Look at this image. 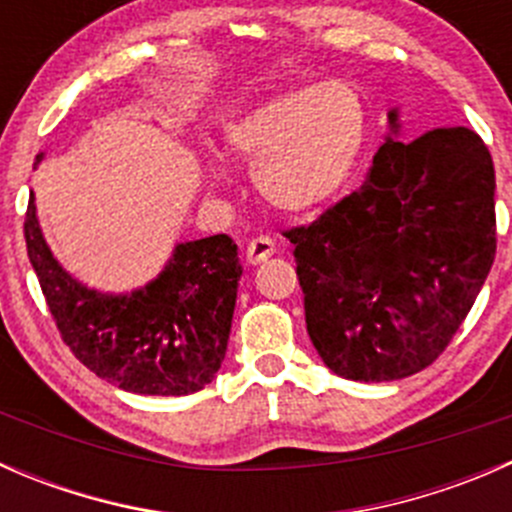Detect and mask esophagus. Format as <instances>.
Here are the masks:
<instances>
[{
    "instance_id": "34e87169",
    "label": "esophagus",
    "mask_w": 512,
    "mask_h": 512,
    "mask_svg": "<svg viewBox=\"0 0 512 512\" xmlns=\"http://www.w3.org/2000/svg\"><path fill=\"white\" fill-rule=\"evenodd\" d=\"M275 252H277L275 240H272V237H267V235H260V237H252L250 245H247L245 257H247V262H250V265H260V262L270 260Z\"/></svg>"
}]
</instances>
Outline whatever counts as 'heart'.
I'll use <instances>...</instances> for the list:
<instances>
[{"label":"heart","instance_id":"heart-1","mask_svg":"<svg viewBox=\"0 0 512 512\" xmlns=\"http://www.w3.org/2000/svg\"><path fill=\"white\" fill-rule=\"evenodd\" d=\"M369 116L361 91L329 79L250 108L225 126L230 156L252 168L270 208L312 213L344 193L366 146ZM220 180V170H213Z\"/></svg>","mask_w":512,"mask_h":512}]
</instances>
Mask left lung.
Segmentation results:
<instances>
[{"instance_id": "left-lung-1", "label": "left lung", "mask_w": 512, "mask_h": 512, "mask_svg": "<svg viewBox=\"0 0 512 512\" xmlns=\"http://www.w3.org/2000/svg\"><path fill=\"white\" fill-rule=\"evenodd\" d=\"M399 111L364 185L292 227L304 319L337 376L426 369L471 312L495 257V170L471 128L399 138Z\"/></svg>"}]
</instances>
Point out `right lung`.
Returning <instances> with one entry per match:
<instances>
[{"label": "right lung", "instance_id": "right-lung-1", "mask_svg": "<svg viewBox=\"0 0 512 512\" xmlns=\"http://www.w3.org/2000/svg\"><path fill=\"white\" fill-rule=\"evenodd\" d=\"M24 237L56 329L86 369L143 396L195 394L213 381L242 277L230 237L178 242L156 280L126 294L86 287L59 265L41 235L34 193Z\"/></svg>", "mask_w": 512, "mask_h": 512}]
</instances>
